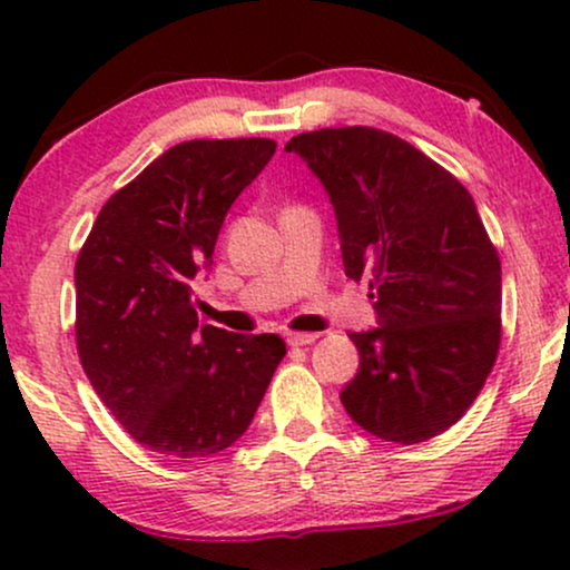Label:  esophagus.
Wrapping results in <instances>:
<instances>
[{
    "mask_svg": "<svg viewBox=\"0 0 570 570\" xmlns=\"http://www.w3.org/2000/svg\"><path fill=\"white\" fill-rule=\"evenodd\" d=\"M316 332H286V343L289 345H311L316 343Z\"/></svg>",
    "mask_w": 570,
    "mask_h": 570,
    "instance_id": "esophagus-1",
    "label": "esophagus"
}]
</instances>
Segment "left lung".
I'll return each mask as SVG.
<instances>
[{
  "instance_id": "1",
  "label": "left lung",
  "mask_w": 570,
  "mask_h": 570,
  "mask_svg": "<svg viewBox=\"0 0 570 570\" xmlns=\"http://www.w3.org/2000/svg\"><path fill=\"white\" fill-rule=\"evenodd\" d=\"M286 153L324 185L345 276L375 299V330L351 332L358 372L340 402L377 440L442 434L472 407L501 343V263L472 195L377 128L311 130Z\"/></svg>"
}]
</instances>
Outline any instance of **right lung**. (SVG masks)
Returning <instances> with one entry per match:
<instances>
[{"label":"right lung","mask_w":570,"mask_h":570,"mask_svg":"<svg viewBox=\"0 0 570 570\" xmlns=\"http://www.w3.org/2000/svg\"><path fill=\"white\" fill-rule=\"evenodd\" d=\"M276 153L271 139H195L104 203L75 265L77 351L120 426L168 458L244 436L286 345L198 324L193 284L227 212Z\"/></svg>","instance_id":"add662e5"}]
</instances>
